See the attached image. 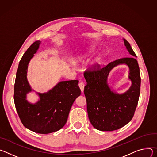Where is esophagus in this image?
<instances>
[{"mask_svg":"<svg viewBox=\"0 0 157 157\" xmlns=\"http://www.w3.org/2000/svg\"><path fill=\"white\" fill-rule=\"evenodd\" d=\"M78 86H79V87H80V90H81V92H83V89H84L85 84H84L83 82H80V83H79Z\"/></svg>","mask_w":157,"mask_h":157,"instance_id":"esophagus-1","label":"esophagus"}]
</instances>
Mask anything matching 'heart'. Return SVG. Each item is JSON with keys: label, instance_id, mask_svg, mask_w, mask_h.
<instances>
[{"label": "heart", "instance_id": "1", "mask_svg": "<svg viewBox=\"0 0 157 157\" xmlns=\"http://www.w3.org/2000/svg\"><path fill=\"white\" fill-rule=\"evenodd\" d=\"M90 58V54L89 52H83V53L80 54L77 57V60L78 62H85L89 60ZM99 61V57H97L95 60H94L93 63H92V65L93 66H95L98 62Z\"/></svg>", "mask_w": 157, "mask_h": 157}]
</instances>
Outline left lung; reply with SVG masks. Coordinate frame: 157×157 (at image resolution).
I'll return each instance as SVG.
<instances>
[{
	"label": "left lung",
	"mask_w": 157,
	"mask_h": 157,
	"mask_svg": "<svg viewBox=\"0 0 157 157\" xmlns=\"http://www.w3.org/2000/svg\"><path fill=\"white\" fill-rule=\"evenodd\" d=\"M128 53L133 57H126L110 62L102 68L86 71L84 77L86 85L84 94L86 109L91 124L100 131H113L127 125L133 117L140 93L141 78L136 54L130 44L123 39ZM119 64L129 68V79L132 84L125 93H115L108 83L111 70Z\"/></svg>",
	"instance_id": "obj_1"
}]
</instances>
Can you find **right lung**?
Segmentation results:
<instances>
[{
	"mask_svg": "<svg viewBox=\"0 0 157 157\" xmlns=\"http://www.w3.org/2000/svg\"><path fill=\"white\" fill-rule=\"evenodd\" d=\"M41 41L33 42L23 55L17 69L14 85V103L25 127L37 133L48 134L61 129L66 124L75 100L80 95L78 80L61 81L45 93L36 94L38 101L32 103L27 94L35 92L28 82V65L39 48Z\"/></svg>",
	"mask_w": 157,
	"mask_h": 157,
	"instance_id": "add662e5",
	"label": "right lung"
}]
</instances>
